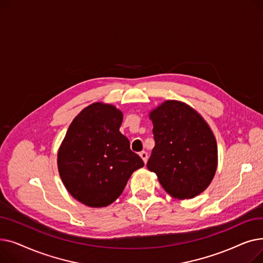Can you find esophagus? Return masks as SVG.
Returning a JSON list of instances; mask_svg holds the SVG:
<instances>
[{"instance_id":"34e87169","label":"esophagus","mask_w":263,"mask_h":263,"mask_svg":"<svg viewBox=\"0 0 263 263\" xmlns=\"http://www.w3.org/2000/svg\"><path fill=\"white\" fill-rule=\"evenodd\" d=\"M140 157L143 159L144 163L146 164V163H147V160H148V154L146 153V151H141V153H140Z\"/></svg>"}]
</instances>
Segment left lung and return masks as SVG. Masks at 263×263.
I'll return each instance as SVG.
<instances>
[{
    "instance_id": "left-lung-1",
    "label": "left lung",
    "mask_w": 263,
    "mask_h": 263,
    "mask_svg": "<svg viewBox=\"0 0 263 263\" xmlns=\"http://www.w3.org/2000/svg\"><path fill=\"white\" fill-rule=\"evenodd\" d=\"M155 147L147 167L178 199L197 196L211 183L217 167V145L208 123L187 104L167 100L151 110Z\"/></svg>"
}]
</instances>
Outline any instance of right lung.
Returning a JSON list of instances; mask_svg holds the SVG:
<instances>
[{"label":"right lung","instance_id":"right-lung-1","mask_svg":"<svg viewBox=\"0 0 263 263\" xmlns=\"http://www.w3.org/2000/svg\"><path fill=\"white\" fill-rule=\"evenodd\" d=\"M122 113L114 105L96 102L73 119L58 155L67 191L80 202L101 208L115 201L132 173L144 166L119 132Z\"/></svg>","mask_w":263,"mask_h":263}]
</instances>
